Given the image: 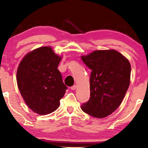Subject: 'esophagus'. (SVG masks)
Masks as SVG:
<instances>
[{"mask_svg": "<svg viewBox=\"0 0 148 148\" xmlns=\"http://www.w3.org/2000/svg\"><path fill=\"white\" fill-rule=\"evenodd\" d=\"M76 88H77V86H76V85H74V86H73L71 87V89L72 90H75Z\"/></svg>", "mask_w": 148, "mask_h": 148, "instance_id": "esophagus-1", "label": "esophagus"}]
</instances>
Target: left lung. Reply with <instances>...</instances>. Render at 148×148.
<instances>
[{"label": "left lung", "mask_w": 148, "mask_h": 148, "mask_svg": "<svg viewBox=\"0 0 148 148\" xmlns=\"http://www.w3.org/2000/svg\"><path fill=\"white\" fill-rule=\"evenodd\" d=\"M82 59L92 72L90 98L81 108L93 117L104 118L120 106L128 90L130 62L114 50H95Z\"/></svg>", "instance_id": "8db88e82"}]
</instances>
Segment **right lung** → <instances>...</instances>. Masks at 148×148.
<instances>
[{
  "mask_svg": "<svg viewBox=\"0 0 148 148\" xmlns=\"http://www.w3.org/2000/svg\"><path fill=\"white\" fill-rule=\"evenodd\" d=\"M61 57L50 46L34 50L24 56L17 71L19 92L27 106L40 115L58 108L67 89L58 69Z\"/></svg>",
  "mask_w": 148,
  "mask_h": 148,
  "instance_id": "obj_1",
  "label": "right lung"
}]
</instances>
